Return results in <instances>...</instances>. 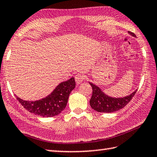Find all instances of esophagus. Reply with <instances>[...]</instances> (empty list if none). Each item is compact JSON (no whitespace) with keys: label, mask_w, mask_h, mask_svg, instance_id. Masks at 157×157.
<instances>
[{"label":"esophagus","mask_w":157,"mask_h":157,"mask_svg":"<svg viewBox=\"0 0 157 157\" xmlns=\"http://www.w3.org/2000/svg\"><path fill=\"white\" fill-rule=\"evenodd\" d=\"M75 79L77 84H80L85 79V75L82 73H77L75 76Z\"/></svg>","instance_id":"1"}]
</instances>
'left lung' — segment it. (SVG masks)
Masks as SVG:
<instances>
[{"label":"left lung","instance_id":"obj_1","mask_svg":"<svg viewBox=\"0 0 157 157\" xmlns=\"http://www.w3.org/2000/svg\"><path fill=\"white\" fill-rule=\"evenodd\" d=\"M128 33L134 37L136 36L135 34L131 31H128ZM89 84L93 88L90 105L93 110L99 113H113L121 109L129 103L136 92V90L130 95L122 98H113L105 95L96 85L90 82Z\"/></svg>","mask_w":157,"mask_h":157}]
</instances>
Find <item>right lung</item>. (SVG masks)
I'll return each instance as SVG.
<instances>
[{
  "instance_id": "obj_1",
  "label": "right lung",
  "mask_w": 157,
  "mask_h": 157,
  "mask_svg": "<svg viewBox=\"0 0 157 157\" xmlns=\"http://www.w3.org/2000/svg\"><path fill=\"white\" fill-rule=\"evenodd\" d=\"M75 87V79L71 78L59 84L49 95L40 100L24 101L18 97L16 99L29 112L43 117H51L58 115L66 108L70 93Z\"/></svg>"
}]
</instances>
